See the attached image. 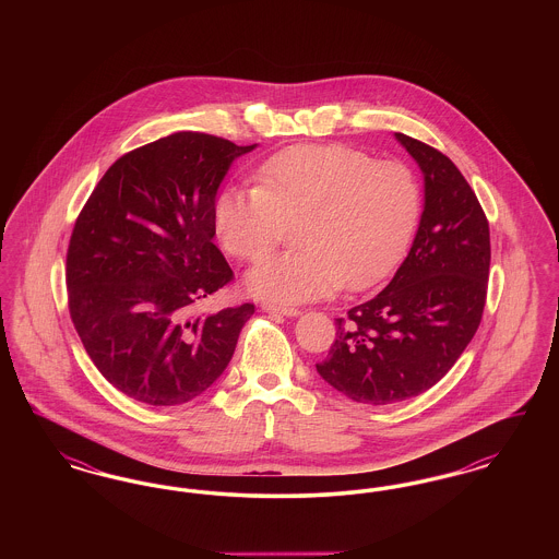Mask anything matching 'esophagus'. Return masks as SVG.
Masks as SVG:
<instances>
[{
  "instance_id": "34e87169",
  "label": "esophagus",
  "mask_w": 559,
  "mask_h": 559,
  "mask_svg": "<svg viewBox=\"0 0 559 559\" xmlns=\"http://www.w3.org/2000/svg\"><path fill=\"white\" fill-rule=\"evenodd\" d=\"M262 310H266L270 314H283V317H299L301 310L293 308V306H278V304H262Z\"/></svg>"
}]
</instances>
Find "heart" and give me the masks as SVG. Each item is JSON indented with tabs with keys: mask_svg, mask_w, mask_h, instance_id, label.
I'll return each instance as SVG.
<instances>
[{
	"mask_svg": "<svg viewBox=\"0 0 559 559\" xmlns=\"http://www.w3.org/2000/svg\"><path fill=\"white\" fill-rule=\"evenodd\" d=\"M421 215V187L400 160H374L344 144L281 151L255 171V187H226L213 201V230L242 262L264 260L295 224L293 249L247 274V289L301 304L385 278Z\"/></svg>",
	"mask_w": 559,
	"mask_h": 559,
	"instance_id": "obj_1",
	"label": "heart"
}]
</instances>
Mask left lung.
<instances>
[{"label":"left lung","mask_w":559,"mask_h":559,"mask_svg":"<svg viewBox=\"0 0 559 559\" xmlns=\"http://www.w3.org/2000/svg\"><path fill=\"white\" fill-rule=\"evenodd\" d=\"M396 140L424 171L426 203L413 247L390 285L335 320L317 365L347 399L392 404L436 385L478 331L490 267V230L476 192L447 155Z\"/></svg>","instance_id":"obj_1"}]
</instances>
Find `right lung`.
Here are the masks:
<instances>
[{"mask_svg":"<svg viewBox=\"0 0 559 559\" xmlns=\"http://www.w3.org/2000/svg\"><path fill=\"white\" fill-rule=\"evenodd\" d=\"M253 148L171 133L115 160L83 205L67 253L69 312L96 369L126 396L185 404L228 367L255 306L192 310L235 276L213 245V201Z\"/></svg>","mask_w":559,"mask_h":559,"instance_id":"obj_1","label":"right lung"}]
</instances>
